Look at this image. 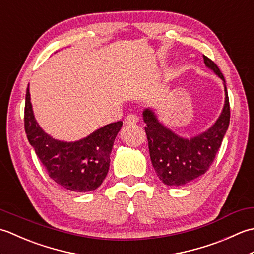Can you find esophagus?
I'll return each mask as SVG.
<instances>
[{
    "mask_svg": "<svg viewBox=\"0 0 254 254\" xmlns=\"http://www.w3.org/2000/svg\"><path fill=\"white\" fill-rule=\"evenodd\" d=\"M138 122V117L136 115H132V114H130V115H128L126 118H125V124L128 126H132V125H136Z\"/></svg>",
    "mask_w": 254,
    "mask_h": 254,
    "instance_id": "1",
    "label": "esophagus"
}]
</instances>
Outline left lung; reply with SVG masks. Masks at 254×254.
I'll return each mask as SVG.
<instances>
[{
    "label": "left lung",
    "mask_w": 254,
    "mask_h": 254,
    "mask_svg": "<svg viewBox=\"0 0 254 254\" xmlns=\"http://www.w3.org/2000/svg\"><path fill=\"white\" fill-rule=\"evenodd\" d=\"M204 64L221 79L225 91L224 107L209 128L185 138L160 122L152 107L142 112L152 167L158 178L169 186H182L201 177L213 163L229 126L230 107L225 77L215 62L205 56Z\"/></svg>",
    "instance_id": "1"
}]
</instances>
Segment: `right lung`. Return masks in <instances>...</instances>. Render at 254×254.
<instances>
[{
	"mask_svg": "<svg viewBox=\"0 0 254 254\" xmlns=\"http://www.w3.org/2000/svg\"><path fill=\"white\" fill-rule=\"evenodd\" d=\"M25 131L49 177L65 190L91 192L106 178L113 144L123 122L108 124L79 140L64 141L46 132L36 121L29 84L25 98Z\"/></svg>",
	"mask_w": 254,
	"mask_h": 254,
	"instance_id": "right-lung-1",
	"label": "right lung"
}]
</instances>
